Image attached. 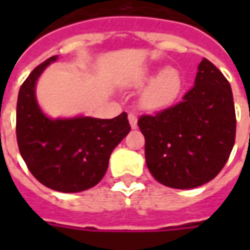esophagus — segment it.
<instances>
[{
  "instance_id": "obj_1",
  "label": "esophagus",
  "mask_w": 250,
  "mask_h": 250,
  "mask_svg": "<svg viewBox=\"0 0 250 250\" xmlns=\"http://www.w3.org/2000/svg\"><path fill=\"white\" fill-rule=\"evenodd\" d=\"M128 122H130V125L132 130H136L138 128V118H136L135 114H128Z\"/></svg>"
}]
</instances>
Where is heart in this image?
Here are the masks:
<instances>
[{
    "label": "heart",
    "mask_w": 250,
    "mask_h": 250,
    "mask_svg": "<svg viewBox=\"0 0 250 250\" xmlns=\"http://www.w3.org/2000/svg\"><path fill=\"white\" fill-rule=\"evenodd\" d=\"M157 73L151 68H141L132 76L128 77L125 85L130 88H141L148 81L141 93V105L148 111H158L166 108L178 99L184 85V77L177 68H165Z\"/></svg>",
    "instance_id": "1"
}]
</instances>
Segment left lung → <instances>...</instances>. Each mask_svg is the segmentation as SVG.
<instances>
[{
    "instance_id": "8db88e82",
    "label": "left lung",
    "mask_w": 250,
    "mask_h": 250,
    "mask_svg": "<svg viewBox=\"0 0 250 250\" xmlns=\"http://www.w3.org/2000/svg\"><path fill=\"white\" fill-rule=\"evenodd\" d=\"M147 167L159 184L194 188L225 166L236 139V111L229 82L204 59L193 88L181 103L157 115H143Z\"/></svg>"
}]
</instances>
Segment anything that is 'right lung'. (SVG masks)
Wrapping results in <instances>:
<instances>
[{"instance_id": "1", "label": "right lung", "mask_w": 250, "mask_h": 250, "mask_svg": "<svg viewBox=\"0 0 250 250\" xmlns=\"http://www.w3.org/2000/svg\"><path fill=\"white\" fill-rule=\"evenodd\" d=\"M56 60L57 56H52L36 66L20 88L17 143L39 182L62 193H79L102 181L111 152L131 127L125 112L114 119L46 116L37 103L36 84L46 66Z\"/></svg>"}]
</instances>
